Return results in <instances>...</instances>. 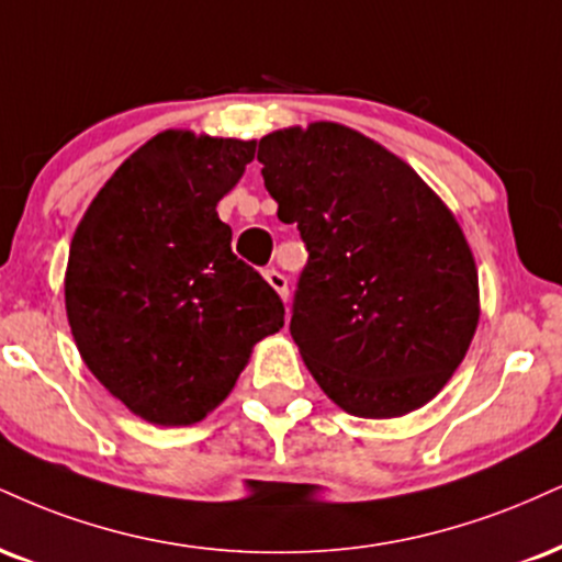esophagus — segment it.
<instances>
[{
	"instance_id": "34e87169",
	"label": "esophagus",
	"mask_w": 562,
	"mask_h": 562,
	"mask_svg": "<svg viewBox=\"0 0 562 562\" xmlns=\"http://www.w3.org/2000/svg\"><path fill=\"white\" fill-rule=\"evenodd\" d=\"M263 277H267L269 285H272V288L277 290V293H280V299L288 301V277L282 274V272H277L274 267L267 269V272H263Z\"/></svg>"
}]
</instances>
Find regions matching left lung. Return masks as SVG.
<instances>
[{
  "mask_svg": "<svg viewBox=\"0 0 562 562\" xmlns=\"http://www.w3.org/2000/svg\"><path fill=\"white\" fill-rule=\"evenodd\" d=\"M263 186L308 261L290 335L342 411L392 418L431 401L463 361L479 280L456 216L387 148L335 123L263 135Z\"/></svg>",
  "mask_w": 562,
  "mask_h": 562,
  "instance_id": "obj_1",
  "label": "left lung"
}]
</instances>
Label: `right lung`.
I'll return each instance as SVG.
<instances>
[{"instance_id":"obj_1","label":"right lung","mask_w":562,"mask_h":562,"mask_svg":"<svg viewBox=\"0 0 562 562\" xmlns=\"http://www.w3.org/2000/svg\"><path fill=\"white\" fill-rule=\"evenodd\" d=\"M254 151L256 140L159 133L106 180L70 243L65 306L80 356L146 422L204 418L285 324L216 214Z\"/></svg>"}]
</instances>
